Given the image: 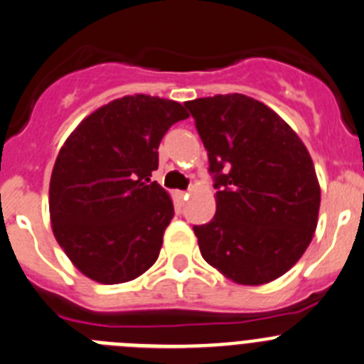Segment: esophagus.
<instances>
[{
  "label": "esophagus",
  "instance_id": "esophagus-1",
  "mask_svg": "<svg viewBox=\"0 0 364 364\" xmlns=\"http://www.w3.org/2000/svg\"><path fill=\"white\" fill-rule=\"evenodd\" d=\"M176 196H178L179 200H183V199H186V197H188V192H178Z\"/></svg>",
  "mask_w": 364,
  "mask_h": 364
}]
</instances>
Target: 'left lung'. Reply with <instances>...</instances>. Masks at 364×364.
Instances as JSON below:
<instances>
[{
	"label": "left lung",
	"instance_id": "obj_1",
	"mask_svg": "<svg viewBox=\"0 0 364 364\" xmlns=\"http://www.w3.org/2000/svg\"><path fill=\"white\" fill-rule=\"evenodd\" d=\"M215 178L213 220L193 225L206 263L247 287L287 274L318 224L320 185L297 133L243 94L186 101Z\"/></svg>",
	"mask_w": 364,
	"mask_h": 364
}]
</instances>
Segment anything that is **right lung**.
<instances>
[{
    "mask_svg": "<svg viewBox=\"0 0 364 364\" xmlns=\"http://www.w3.org/2000/svg\"><path fill=\"white\" fill-rule=\"evenodd\" d=\"M183 119L181 103L135 94L97 108L63 142L49 217L58 245L88 279L128 283L158 259L174 204L149 176L161 139Z\"/></svg>",
    "mask_w": 364,
    "mask_h": 364,
    "instance_id": "1",
    "label": "right lung"
}]
</instances>
